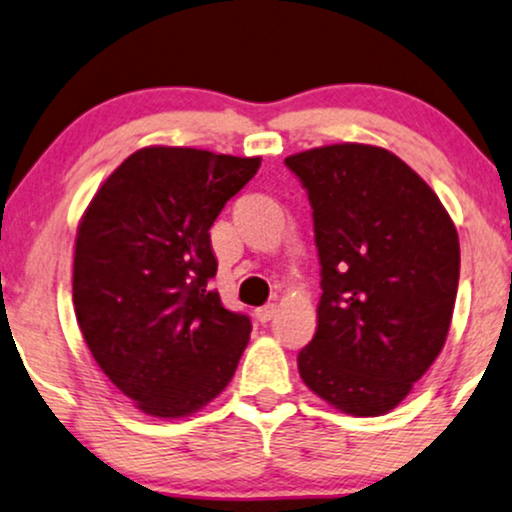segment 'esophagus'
<instances>
[{
  "mask_svg": "<svg viewBox=\"0 0 512 512\" xmlns=\"http://www.w3.org/2000/svg\"><path fill=\"white\" fill-rule=\"evenodd\" d=\"M276 312H278V307H276V304H264V307L257 309V319H260L262 323H267V321L274 319Z\"/></svg>",
  "mask_w": 512,
  "mask_h": 512,
  "instance_id": "34e87169",
  "label": "esophagus"
}]
</instances>
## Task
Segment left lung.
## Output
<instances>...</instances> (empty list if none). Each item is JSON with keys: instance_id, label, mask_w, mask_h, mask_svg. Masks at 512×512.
<instances>
[{"instance_id": "8db88e82", "label": "left lung", "mask_w": 512, "mask_h": 512, "mask_svg": "<svg viewBox=\"0 0 512 512\" xmlns=\"http://www.w3.org/2000/svg\"><path fill=\"white\" fill-rule=\"evenodd\" d=\"M307 189L321 262L316 333L297 354L304 385L349 416H383L442 352L461 271L437 193L380 146L288 155Z\"/></svg>"}]
</instances>
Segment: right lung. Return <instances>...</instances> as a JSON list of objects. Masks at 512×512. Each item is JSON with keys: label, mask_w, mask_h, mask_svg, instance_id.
<instances>
[{"label": "right lung", "mask_w": 512, "mask_h": 512, "mask_svg": "<svg viewBox=\"0 0 512 512\" xmlns=\"http://www.w3.org/2000/svg\"><path fill=\"white\" fill-rule=\"evenodd\" d=\"M260 163L200 148H139L80 219L77 323L101 371L148 416H191L234 378L252 326L208 288L217 274L210 226Z\"/></svg>", "instance_id": "add662e5"}]
</instances>
